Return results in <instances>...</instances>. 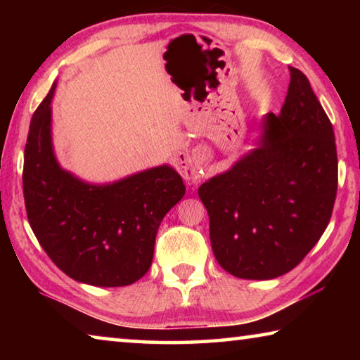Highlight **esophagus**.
Listing matches in <instances>:
<instances>
[{
	"label": "esophagus",
	"instance_id": "1",
	"mask_svg": "<svg viewBox=\"0 0 360 360\" xmlns=\"http://www.w3.org/2000/svg\"><path fill=\"white\" fill-rule=\"evenodd\" d=\"M203 162V154L200 150H182L178 154V167L182 178L188 182H197L200 178V165Z\"/></svg>",
	"mask_w": 360,
	"mask_h": 360
}]
</instances>
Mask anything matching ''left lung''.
Segmentation results:
<instances>
[{
  "mask_svg": "<svg viewBox=\"0 0 360 360\" xmlns=\"http://www.w3.org/2000/svg\"><path fill=\"white\" fill-rule=\"evenodd\" d=\"M289 71L281 112L265 115L257 148L198 188L212 252L236 278L273 279L295 268L324 233L337 197L332 124L308 77Z\"/></svg>",
  "mask_w": 360,
  "mask_h": 360,
  "instance_id": "8db88e82",
  "label": "left lung"
}]
</instances>
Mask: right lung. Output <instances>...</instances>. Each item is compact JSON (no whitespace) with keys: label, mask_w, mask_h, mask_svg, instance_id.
I'll return each mask as SVG.
<instances>
[{"label":"right lung","mask_w":360,"mask_h":360,"mask_svg":"<svg viewBox=\"0 0 360 360\" xmlns=\"http://www.w3.org/2000/svg\"><path fill=\"white\" fill-rule=\"evenodd\" d=\"M56 87L30 122L22 178L28 222L65 275L100 288L133 284L148 273L157 230L186 186L168 165L101 186L63 169L52 146Z\"/></svg>","instance_id":"right-lung-1"}]
</instances>
